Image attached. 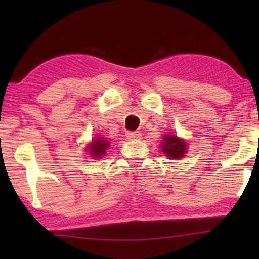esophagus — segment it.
I'll return each mask as SVG.
<instances>
[{
	"label": "esophagus",
	"mask_w": 259,
	"mask_h": 259,
	"mask_svg": "<svg viewBox=\"0 0 259 259\" xmlns=\"http://www.w3.org/2000/svg\"><path fill=\"white\" fill-rule=\"evenodd\" d=\"M140 136H142V134H140L139 131H128V133H126V138L129 140L140 139Z\"/></svg>",
	"instance_id": "34e87169"
}]
</instances>
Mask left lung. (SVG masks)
Wrapping results in <instances>:
<instances>
[{"label":"left lung","instance_id":"left-lung-1","mask_svg":"<svg viewBox=\"0 0 259 259\" xmlns=\"http://www.w3.org/2000/svg\"><path fill=\"white\" fill-rule=\"evenodd\" d=\"M161 144L162 152L171 159H181L186 153V143L174 135H165Z\"/></svg>","mask_w":259,"mask_h":259}]
</instances>
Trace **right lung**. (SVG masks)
Instances as JSON below:
<instances>
[{
	"label": "right lung",
	"instance_id": "right-lung-1",
	"mask_svg": "<svg viewBox=\"0 0 259 259\" xmlns=\"http://www.w3.org/2000/svg\"><path fill=\"white\" fill-rule=\"evenodd\" d=\"M109 146V143L106 139L103 138H97L93 142V145H90V154L94 157H100L102 155L105 154V152Z\"/></svg>",
	"mask_w": 259,
	"mask_h": 259
}]
</instances>
